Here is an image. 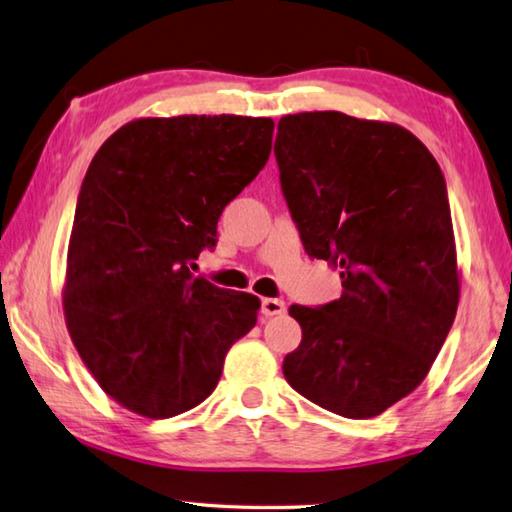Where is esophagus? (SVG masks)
Segmentation results:
<instances>
[{
	"label": "esophagus",
	"mask_w": 512,
	"mask_h": 512,
	"mask_svg": "<svg viewBox=\"0 0 512 512\" xmlns=\"http://www.w3.org/2000/svg\"><path fill=\"white\" fill-rule=\"evenodd\" d=\"M286 311V304L282 300H275V297H266L262 302V313L266 318H273V315H282Z\"/></svg>",
	"instance_id": "obj_1"
}]
</instances>
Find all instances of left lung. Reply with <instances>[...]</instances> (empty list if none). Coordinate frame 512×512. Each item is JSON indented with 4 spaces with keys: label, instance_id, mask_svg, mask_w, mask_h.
I'll use <instances>...</instances> for the list:
<instances>
[{
    "label": "left lung",
    "instance_id": "left-lung-1",
    "mask_svg": "<svg viewBox=\"0 0 512 512\" xmlns=\"http://www.w3.org/2000/svg\"><path fill=\"white\" fill-rule=\"evenodd\" d=\"M275 159L304 250L342 277L338 300L288 309L302 342L284 378L333 414H383L423 383L457 315L441 167L401 125L342 111L284 116Z\"/></svg>",
    "mask_w": 512,
    "mask_h": 512
}]
</instances>
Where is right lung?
I'll list each match as a JSON object with an SVG mask.
<instances>
[{"instance_id": "add662e5", "label": "right lung", "mask_w": 512, "mask_h": 512, "mask_svg": "<svg viewBox=\"0 0 512 512\" xmlns=\"http://www.w3.org/2000/svg\"><path fill=\"white\" fill-rule=\"evenodd\" d=\"M271 118H138L91 161L69 239L64 318L98 385L170 418L215 392L259 300L194 277L228 203L266 165Z\"/></svg>"}]
</instances>
